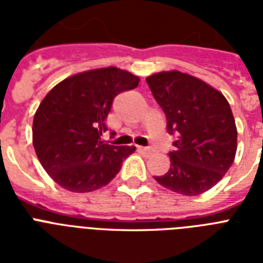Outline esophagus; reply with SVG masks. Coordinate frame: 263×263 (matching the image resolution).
<instances>
[{
	"label": "esophagus",
	"instance_id": "1",
	"mask_svg": "<svg viewBox=\"0 0 263 263\" xmlns=\"http://www.w3.org/2000/svg\"><path fill=\"white\" fill-rule=\"evenodd\" d=\"M138 150H139V152H142V153H150V150H152V148H150V147H142V146H140V147H138Z\"/></svg>",
	"mask_w": 263,
	"mask_h": 263
}]
</instances>
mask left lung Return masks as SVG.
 <instances>
[{
    "label": "left lung",
    "instance_id": "8db88e82",
    "mask_svg": "<svg viewBox=\"0 0 263 263\" xmlns=\"http://www.w3.org/2000/svg\"><path fill=\"white\" fill-rule=\"evenodd\" d=\"M148 87L177 135L171 169L154 179L181 195H199L220 181L233 164L237 131L228 101L198 78L179 71L148 76Z\"/></svg>",
    "mask_w": 263,
    "mask_h": 263
}]
</instances>
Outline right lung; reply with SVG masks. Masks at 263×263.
<instances>
[{
	"instance_id": "1",
	"label": "right lung",
	"mask_w": 263,
	"mask_h": 263,
	"mask_svg": "<svg viewBox=\"0 0 263 263\" xmlns=\"http://www.w3.org/2000/svg\"><path fill=\"white\" fill-rule=\"evenodd\" d=\"M139 78L116 67L82 72L60 82L34 116L32 143L51 179L72 192L106 185L135 146H111L101 139L116 95L134 90Z\"/></svg>"
}]
</instances>
